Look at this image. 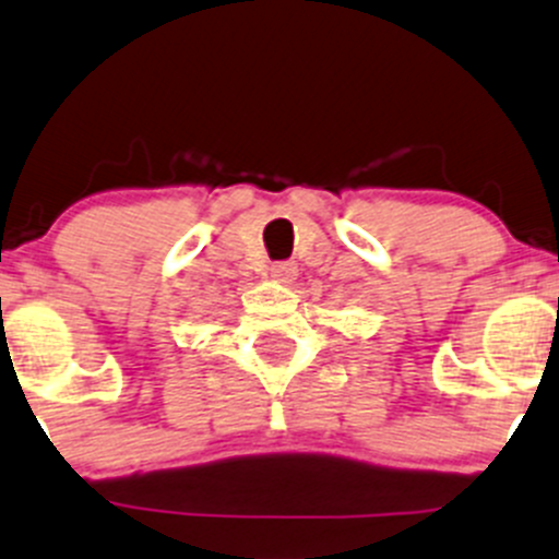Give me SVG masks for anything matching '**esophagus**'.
Returning <instances> with one entry per match:
<instances>
[{"label":"esophagus","instance_id":"34e87169","mask_svg":"<svg viewBox=\"0 0 559 559\" xmlns=\"http://www.w3.org/2000/svg\"><path fill=\"white\" fill-rule=\"evenodd\" d=\"M270 275H273L278 284H292L297 275V264L295 262H275L273 267H270Z\"/></svg>","mask_w":559,"mask_h":559}]
</instances>
